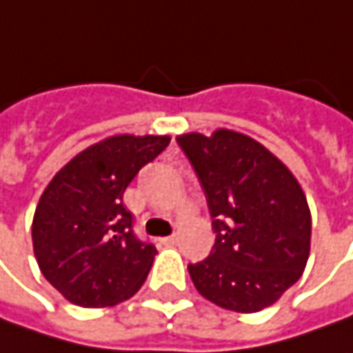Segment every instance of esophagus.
Returning a JSON list of instances; mask_svg holds the SVG:
<instances>
[{
  "mask_svg": "<svg viewBox=\"0 0 353 353\" xmlns=\"http://www.w3.org/2000/svg\"><path fill=\"white\" fill-rule=\"evenodd\" d=\"M161 241H163L165 245H174V243L179 241V237H176V234H172V236H169V237H163Z\"/></svg>",
  "mask_w": 353,
  "mask_h": 353,
  "instance_id": "esophagus-1",
  "label": "esophagus"
}]
</instances>
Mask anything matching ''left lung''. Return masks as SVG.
<instances>
[{"mask_svg": "<svg viewBox=\"0 0 353 353\" xmlns=\"http://www.w3.org/2000/svg\"><path fill=\"white\" fill-rule=\"evenodd\" d=\"M212 216L210 255L188 265L196 291L236 312H259L301 279L310 210L292 172L261 143L218 129L176 137Z\"/></svg>", "mask_w": 353, "mask_h": 353, "instance_id": "8db88e82", "label": "left lung"}]
</instances>
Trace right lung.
Returning <instances> with one entry per match:
<instances>
[{"instance_id": "obj_1", "label": "right lung", "mask_w": 353, "mask_h": 353, "mask_svg": "<svg viewBox=\"0 0 353 353\" xmlns=\"http://www.w3.org/2000/svg\"><path fill=\"white\" fill-rule=\"evenodd\" d=\"M169 143L167 135H116L78 153L48 183L34 210L33 250L66 301L100 308L141 289L157 250L135 236L123 192Z\"/></svg>"}]
</instances>
